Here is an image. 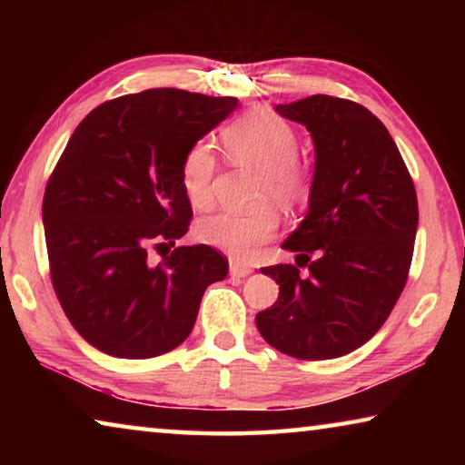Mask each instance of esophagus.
Segmentation results:
<instances>
[{"label": "esophagus", "instance_id": "esophagus-1", "mask_svg": "<svg viewBox=\"0 0 465 465\" xmlns=\"http://www.w3.org/2000/svg\"><path fill=\"white\" fill-rule=\"evenodd\" d=\"M230 274H232V277H248V274H252V266L242 264L238 261H232L230 262Z\"/></svg>", "mask_w": 465, "mask_h": 465}]
</instances>
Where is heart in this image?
Listing matches in <instances>:
<instances>
[{
	"label": "heart",
	"instance_id": "b5f03b06",
	"mask_svg": "<svg viewBox=\"0 0 465 465\" xmlns=\"http://www.w3.org/2000/svg\"><path fill=\"white\" fill-rule=\"evenodd\" d=\"M222 143L233 163L261 172L256 203L262 207L252 213L204 217L196 225V238L227 254L246 258L261 243L272 240L279 230L277 211L264 203H274L285 211L297 209L310 194V172L295 155L293 127L272 113H250L227 124ZM213 174L215 157L211 149L203 143L188 149L180 168V183L194 209H207L213 201Z\"/></svg>",
	"mask_w": 465,
	"mask_h": 465
}]
</instances>
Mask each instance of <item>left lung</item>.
I'll use <instances>...</instances> for the list:
<instances>
[{
    "label": "left lung",
    "instance_id": "8db88e82",
    "mask_svg": "<svg viewBox=\"0 0 465 465\" xmlns=\"http://www.w3.org/2000/svg\"><path fill=\"white\" fill-rule=\"evenodd\" d=\"M274 110L310 131L316 168L308 215L282 242L297 266L261 269L279 299L256 313V326L289 357L336 359L383 326L406 285L419 227L414 183L388 129L357 102L316 94ZM302 265L309 274L299 278Z\"/></svg>",
    "mask_w": 465,
    "mask_h": 465
}]
</instances>
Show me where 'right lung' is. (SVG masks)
Here are the masks:
<instances>
[{
	"label": "right lung",
	"mask_w": 465,
	"mask_h": 465,
	"mask_svg": "<svg viewBox=\"0 0 465 465\" xmlns=\"http://www.w3.org/2000/svg\"><path fill=\"white\" fill-rule=\"evenodd\" d=\"M235 108L232 96L145 90L94 108L67 141L43 199L51 281L72 326L106 355L176 349L204 289L227 277V258L207 243L172 246L193 217L184 155Z\"/></svg>",
	"instance_id": "1"
}]
</instances>
